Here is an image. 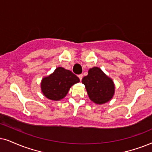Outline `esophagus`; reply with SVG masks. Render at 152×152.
<instances>
[{
	"label": "esophagus",
	"instance_id": "34e87169",
	"mask_svg": "<svg viewBox=\"0 0 152 152\" xmlns=\"http://www.w3.org/2000/svg\"><path fill=\"white\" fill-rule=\"evenodd\" d=\"M78 78H79L80 80V81H81V80H82V78H83V74L78 75Z\"/></svg>",
	"mask_w": 152,
	"mask_h": 152
}]
</instances>
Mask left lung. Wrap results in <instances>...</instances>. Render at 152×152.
Instances as JSON below:
<instances>
[{
    "mask_svg": "<svg viewBox=\"0 0 152 152\" xmlns=\"http://www.w3.org/2000/svg\"><path fill=\"white\" fill-rule=\"evenodd\" d=\"M82 83L85 85L90 100L95 104H104L110 101L114 95L115 86L111 78L99 67H93L84 76Z\"/></svg>",
    "mask_w": 152,
    "mask_h": 152,
    "instance_id": "left-lung-1",
    "label": "left lung"
}]
</instances>
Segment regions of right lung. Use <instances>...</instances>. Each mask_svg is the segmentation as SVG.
Returning <instances> with one entry per match:
<instances>
[{
	"mask_svg": "<svg viewBox=\"0 0 152 152\" xmlns=\"http://www.w3.org/2000/svg\"><path fill=\"white\" fill-rule=\"evenodd\" d=\"M80 81L78 76L63 67H57L53 74L41 80V88L48 99L58 101L64 98L72 86Z\"/></svg>",
	"mask_w": 152,
	"mask_h": 152,
	"instance_id": "right-lung-1",
	"label": "right lung"
}]
</instances>
